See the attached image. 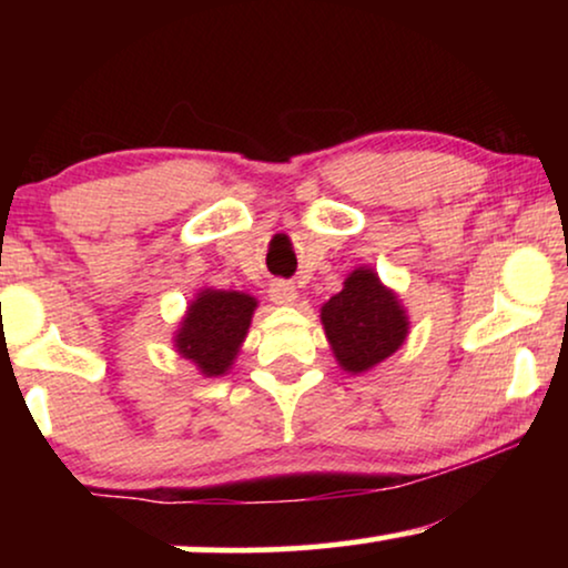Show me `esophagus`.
I'll return each mask as SVG.
<instances>
[{
    "instance_id": "34e87169",
    "label": "esophagus",
    "mask_w": 568,
    "mask_h": 568,
    "mask_svg": "<svg viewBox=\"0 0 568 568\" xmlns=\"http://www.w3.org/2000/svg\"><path fill=\"white\" fill-rule=\"evenodd\" d=\"M268 294L276 305H294L297 302V286L292 282H274L268 286Z\"/></svg>"
}]
</instances>
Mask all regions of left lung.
Wrapping results in <instances>:
<instances>
[{"label": "left lung", "instance_id": "obj_1", "mask_svg": "<svg viewBox=\"0 0 568 568\" xmlns=\"http://www.w3.org/2000/svg\"><path fill=\"white\" fill-rule=\"evenodd\" d=\"M325 336L346 372H367L387 359L408 333V321L390 290L369 268H356L344 290L323 305Z\"/></svg>", "mask_w": 568, "mask_h": 568}]
</instances>
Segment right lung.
Returning a JSON list of instances; mask_svg holds the SVG:
<instances>
[{
    "label": "right lung",
    "mask_w": 568,
    "mask_h": 568,
    "mask_svg": "<svg viewBox=\"0 0 568 568\" xmlns=\"http://www.w3.org/2000/svg\"><path fill=\"white\" fill-rule=\"evenodd\" d=\"M255 300L240 292H201L183 317L175 346L209 377L224 375L251 325Z\"/></svg>",
    "instance_id": "obj_1"
}]
</instances>
